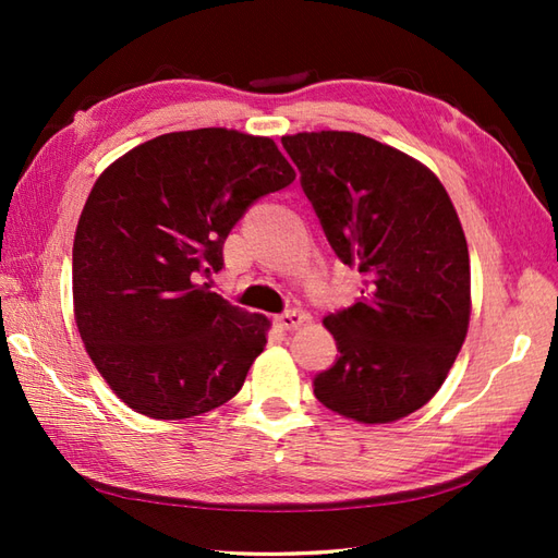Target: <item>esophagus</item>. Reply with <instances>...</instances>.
Returning a JSON list of instances; mask_svg holds the SVG:
<instances>
[{
    "mask_svg": "<svg viewBox=\"0 0 558 558\" xmlns=\"http://www.w3.org/2000/svg\"><path fill=\"white\" fill-rule=\"evenodd\" d=\"M304 322H306V314H302V312H298V310H290V312H286V314L276 316V324H278L282 330H294V328H300Z\"/></svg>",
    "mask_w": 558,
    "mask_h": 558,
    "instance_id": "1",
    "label": "esophagus"
}]
</instances>
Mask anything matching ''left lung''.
Segmentation results:
<instances>
[{"mask_svg":"<svg viewBox=\"0 0 558 558\" xmlns=\"http://www.w3.org/2000/svg\"><path fill=\"white\" fill-rule=\"evenodd\" d=\"M336 256L362 298L324 318L338 357L314 396L386 424L441 388L470 322V254L444 184L405 153L352 132L282 136Z\"/></svg>","mask_w":558,"mask_h":558,"instance_id":"1","label":"left lung"}]
</instances>
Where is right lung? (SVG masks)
I'll use <instances>...</instances> for the list:
<instances>
[{
	"mask_svg": "<svg viewBox=\"0 0 558 558\" xmlns=\"http://www.w3.org/2000/svg\"><path fill=\"white\" fill-rule=\"evenodd\" d=\"M292 182L272 138L232 129L162 134L100 174L74 236V314L129 408L184 420L236 396L268 318L201 278L222 268V244L248 206Z\"/></svg>",
	"mask_w": 558,
	"mask_h": 558,
	"instance_id": "right-lung-1",
	"label": "right lung"
}]
</instances>
